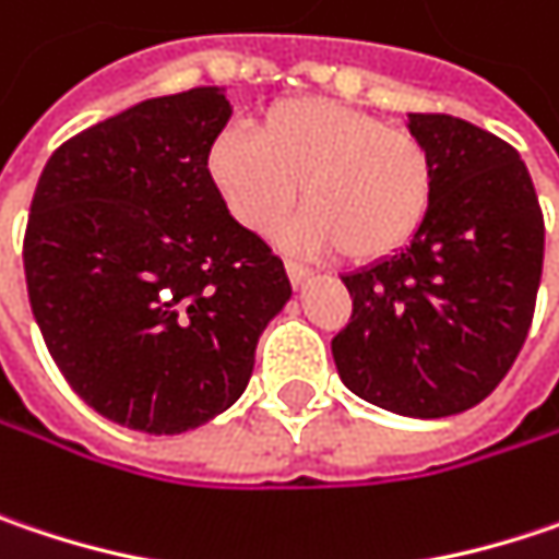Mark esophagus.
Instances as JSON below:
<instances>
[{
    "instance_id": "obj_1",
    "label": "esophagus",
    "mask_w": 559,
    "mask_h": 559,
    "mask_svg": "<svg viewBox=\"0 0 559 559\" xmlns=\"http://www.w3.org/2000/svg\"><path fill=\"white\" fill-rule=\"evenodd\" d=\"M286 273H289V280H293L296 286L308 283V280L314 276V270H311V266H305V263H299V260H286Z\"/></svg>"
}]
</instances>
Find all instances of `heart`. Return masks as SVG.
I'll list each match as a JSON object with an SVG mask.
<instances>
[{
	"label": "heart",
	"mask_w": 559,
	"mask_h": 559,
	"mask_svg": "<svg viewBox=\"0 0 559 559\" xmlns=\"http://www.w3.org/2000/svg\"><path fill=\"white\" fill-rule=\"evenodd\" d=\"M206 171L225 210L251 231H270L305 200L286 228L299 251H331L359 263L407 248L429 216L436 171L426 145L379 117L331 98L276 100L254 136L222 130Z\"/></svg>",
	"instance_id": "obj_1"
}]
</instances>
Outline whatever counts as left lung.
<instances>
[{"instance_id": "1", "label": "left lung", "mask_w": 559, "mask_h": 559, "mask_svg": "<svg viewBox=\"0 0 559 559\" xmlns=\"http://www.w3.org/2000/svg\"><path fill=\"white\" fill-rule=\"evenodd\" d=\"M407 130L432 158L429 216L401 254L340 276L353 314L331 353L362 401L439 419L480 404L528 337L544 216L509 142L449 114H407Z\"/></svg>"}]
</instances>
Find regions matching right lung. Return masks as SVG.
<instances>
[{
  "mask_svg": "<svg viewBox=\"0 0 559 559\" xmlns=\"http://www.w3.org/2000/svg\"><path fill=\"white\" fill-rule=\"evenodd\" d=\"M228 117L216 85L142 100L62 142L31 200L34 321L72 391L127 429L175 436L228 411L293 296L206 171Z\"/></svg>",
  "mask_w": 559,
  "mask_h": 559,
  "instance_id": "obj_1",
  "label": "right lung"
}]
</instances>
